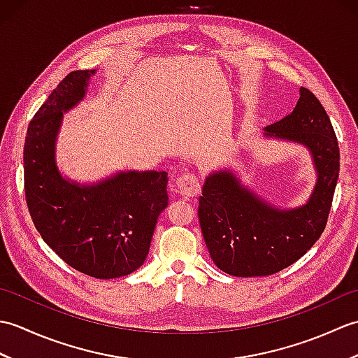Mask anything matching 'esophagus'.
Instances as JSON below:
<instances>
[{"mask_svg":"<svg viewBox=\"0 0 358 358\" xmlns=\"http://www.w3.org/2000/svg\"><path fill=\"white\" fill-rule=\"evenodd\" d=\"M175 185H177L178 192L181 195L189 196V199L199 195L200 192V180L196 178V175L192 172H186L183 175H180L177 181H175Z\"/></svg>","mask_w":358,"mask_h":358,"instance_id":"esophagus-1","label":"esophagus"}]
</instances>
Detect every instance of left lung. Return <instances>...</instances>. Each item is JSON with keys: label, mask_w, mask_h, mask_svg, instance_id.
Masks as SVG:
<instances>
[{"label": "left lung", "mask_w": 358, "mask_h": 358, "mask_svg": "<svg viewBox=\"0 0 358 358\" xmlns=\"http://www.w3.org/2000/svg\"><path fill=\"white\" fill-rule=\"evenodd\" d=\"M263 136L306 148L317 181L303 206L285 209L262 199L231 169L208 175L199 206L201 232L212 262L234 277L272 275L305 255L324 231L338 180L336 132L306 87L300 89L295 109L264 127Z\"/></svg>", "instance_id": "8db88e82"}]
</instances>
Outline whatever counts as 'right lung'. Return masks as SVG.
I'll return each mask as SVG.
<instances>
[{
  "label": "right lung",
  "mask_w": 358,
  "mask_h": 358,
  "mask_svg": "<svg viewBox=\"0 0 358 358\" xmlns=\"http://www.w3.org/2000/svg\"><path fill=\"white\" fill-rule=\"evenodd\" d=\"M95 72H71L30 121L24 191L36 231L53 252L86 275L109 280L129 275L146 260L169 201V178L167 172L121 171L81 185L59 172L55 155L63 117L86 96Z\"/></svg>",
  "instance_id": "obj_1"
}]
</instances>
